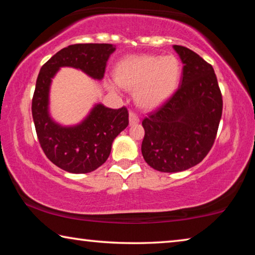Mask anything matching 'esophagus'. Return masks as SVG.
<instances>
[{"instance_id": "34e87169", "label": "esophagus", "mask_w": 255, "mask_h": 255, "mask_svg": "<svg viewBox=\"0 0 255 255\" xmlns=\"http://www.w3.org/2000/svg\"><path fill=\"white\" fill-rule=\"evenodd\" d=\"M139 123V118H138V116L135 114V112H129V124H130V126H135Z\"/></svg>"}]
</instances>
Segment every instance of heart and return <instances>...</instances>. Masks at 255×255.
<instances>
[{
    "instance_id": "b5f03b06",
    "label": "heart",
    "mask_w": 255,
    "mask_h": 255,
    "mask_svg": "<svg viewBox=\"0 0 255 255\" xmlns=\"http://www.w3.org/2000/svg\"><path fill=\"white\" fill-rule=\"evenodd\" d=\"M181 64L175 56L137 55L125 58L116 68L117 82H108L111 90L119 85L132 89L133 99L144 109H154L163 105L178 88Z\"/></svg>"
}]
</instances>
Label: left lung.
<instances>
[{
  "label": "left lung",
  "instance_id": "1",
  "mask_svg": "<svg viewBox=\"0 0 255 255\" xmlns=\"http://www.w3.org/2000/svg\"><path fill=\"white\" fill-rule=\"evenodd\" d=\"M183 64L179 89L145 117L141 154L159 172H181L197 165L213 147L223 99L213 66L187 47L174 45Z\"/></svg>",
  "mask_w": 255,
  "mask_h": 255
}]
</instances>
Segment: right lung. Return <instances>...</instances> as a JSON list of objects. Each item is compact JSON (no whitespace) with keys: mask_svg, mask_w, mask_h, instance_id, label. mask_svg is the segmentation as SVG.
<instances>
[{"mask_svg":"<svg viewBox=\"0 0 255 255\" xmlns=\"http://www.w3.org/2000/svg\"><path fill=\"white\" fill-rule=\"evenodd\" d=\"M115 50L111 44L71 45L44 64L37 77L31 110L38 139L50 162L70 173H89L107 161L115 138L128 126V110L97 103L80 124L62 126L49 115L51 81L60 67L81 70L100 81Z\"/></svg>","mask_w":255,"mask_h":255,"instance_id":"1","label":"right lung"}]
</instances>
